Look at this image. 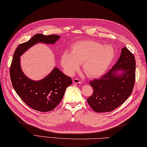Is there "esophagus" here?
Masks as SVG:
<instances>
[{
	"label": "esophagus",
	"mask_w": 147,
	"mask_h": 147,
	"mask_svg": "<svg viewBox=\"0 0 147 147\" xmlns=\"http://www.w3.org/2000/svg\"><path fill=\"white\" fill-rule=\"evenodd\" d=\"M73 82L75 83H82V81L80 79H79V78H74Z\"/></svg>",
	"instance_id": "esophagus-1"
}]
</instances>
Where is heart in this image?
Masks as SVG:
<instances>
[{"label":"heart","mask_w":147,"mask_h":147,"mask_svg":"<svg viewBox=\"0 0 147 147\" xmlns=\"http://www.w3.org/2000/svg\"><path fill=\"white\" fill-rule=\"evenodd\" d=\"M115 57L112 46L92 40L75 43L70 53L65 51L61 56V64L65 72L72 75L83 64V71L90 78L99 77L108 70Z\"/></svg>","instance_id":"obj_1"}]
</instances>
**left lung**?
Segmentation results:
<instances>
[{
    "label": "left lung",
    "mask_w": 147,
    "mask_h": 147,
    "mask_svg": "<svg viewBox=\"0 0 147 147\" xmlns=\"http://www.w3.org/2000/svg\"><path fill=\"white\" fill-rule=\"evenodd\" d=\"M122 71L121 74L118 72ZM136 80V59L126 47L122 48L117 63L99 79L90 82L93 88L88 104L96 112H112L122 105L131 94Z\"/></svg>",
    "instance_id": "8db88e82"
}]
</instances>
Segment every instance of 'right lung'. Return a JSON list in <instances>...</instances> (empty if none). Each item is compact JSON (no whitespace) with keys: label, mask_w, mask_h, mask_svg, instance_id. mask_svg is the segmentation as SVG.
<instances>
[{"label":"right lung","mask_w":147,"mask_h":147,"mask_svg":"<svg viewBox=\"0 0 147 147\" xmlns=\"http://www.w3.org/2000/svg\"><path fill=\"white\" fill-rule=\"evenodd\" d=\"M59 35H44L37 34L29 41L16 48L10 68L13 88L24 103L39 112H50L58 105L64 95L66 88L72 83V78L55 68L48 76L39 81H34L23 74L20 66V56L35 43H55Z\"/></svg>","instance_id":"obj_1"}]
</instances>
